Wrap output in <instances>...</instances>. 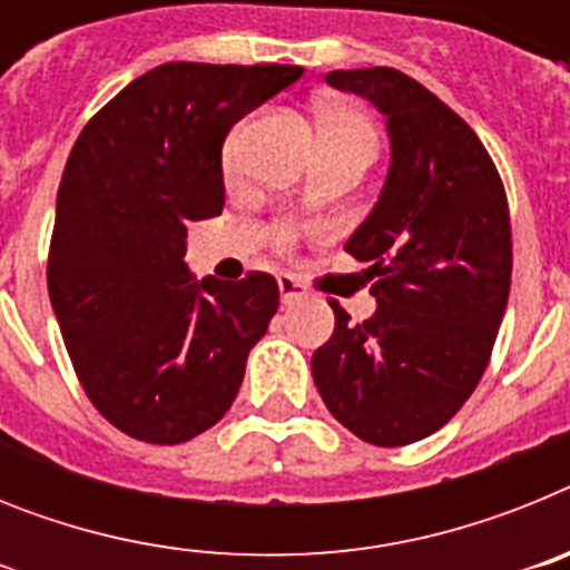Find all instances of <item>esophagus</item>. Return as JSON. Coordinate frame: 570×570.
Segmentation results:
<instances>
[{"label":"esophagus","instance_id":"1","mask_svg":"<svg viewBox=\"0 0 570 570\" xmlns=\"http://www.w3.org/2000/svg\"><path fill=\"white\" fill-rule=\"evenodd\" d=\"M279 296H282V305H294V302L305 299V288H302L299 282L294 279V276L282 274L279 276Z\"/></svg>","mask_w":570,"mask_h":570}]
</instances>
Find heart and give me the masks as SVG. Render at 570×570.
I'll return each instance as SVG.
<instances>
[{"instance_id":"obj_1","label":"heart","mask_w":570,"mask_h":570,"mask_svg":"<svg viewBox=\"0 0 570 570\" xmlns=\"http://www.w3.org/2000/svg\"><path fill=\"white\" fill-rule=\"evenodd\" d=\"M316 119H320L322 130V145H336V148H360L365 150L371 159L376 154V130L371 125L362 110L351 108V105L342 102H322L320 110H316ZM236 150H239V130L228 136L223 150V163L225 168H234L236 165ZM276 239L288 242L291 228L288 225H279L276 228Z\"/></svg>"}]
</instances>
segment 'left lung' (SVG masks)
Listing matches in <instances>:
<instances>
[{
  "label": "left lung",
  "mask_w": 570,
  "mask_h": 570,
  "mask_svg": "<svg viewBox=\"0 0 570 570\" xmlns=\"http://www.w3.org/2000/svg\"><path fill=\"white\" fill-rule=\"evenodd\" d=\"M385 116L391 165L345 250L367 262L376 311L331 302L334 336L311 356L316 391L360 440L407 445L440 431L485 374L511 291V216L480 136L394 68L325 73Z\"/></svg>",
  "instance_id": "left-lung-1"
}]
</instances>
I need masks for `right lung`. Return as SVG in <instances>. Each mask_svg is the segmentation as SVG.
<instances>
[{
    "label": "right lung",
    "instance_id": "add662e5",
    "mask_svg": "<svg viewBox=\"0 0 570 570\" xmlns=\"http://www.w3.org/2000/svg\"><path fill=\"white\" fill-rule=\"evenodd\" d=\"M299 65L165 62L82 128L57 194L48 294L99 414L150 445L223 420L279 308L271 274L196 279L188 223L223 214V145Z\"/></svg>",
    "mask_w": 570,
    "mask_h": 570
}]
</instances>
